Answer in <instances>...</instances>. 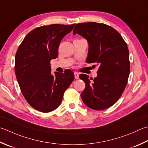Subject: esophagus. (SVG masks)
<instances>
[{
	"label": "esophagus",
	"instance_id": "1",
	"mask_svg": "<svg viewBox=\"0 0 148 148\" xmlns=\"http://www.w3.org/2000/svg\"><path fill=\"white\" fill-rule=\"evenodd\" d=\"M79 73H77V72H74V77H75V79H79Z\"/></svg>",
	"mask_w": 148,
	"mask_h": 148
}]
</instances>
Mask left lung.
I'll return each mask as SVG.
<instances>
[{
  "mask_svg": "<svg viewBox=\"0 0 148 148\" xmlns=\"http://www.w3.org/2000/svg\"><path fill=\"white\" fill-rule=\"evenodd\" d=\"M73 34L87 40L86 62L99 65L97 76L90 79L92 82L88 75H79L85 83L81 94L83 103L95 110L108 108L119 99L128 82L130 71L128 46L116 30L105 24H77Z\"/></svg>",
  "mask_w": 148,
  "mask_h": 148,
  "instance_id": "1",
  "label": "left lung"
}]
</instances>
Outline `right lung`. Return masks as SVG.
<instances>
[{"mask_svg": "<svg viewBox=\"0 0 148 148\" xmlns=\"http://www.w3.org/2000/svg\"><path fill=\"white\" fill-rule=\"evenodd\" d=\"M75 25L52 24L34 29L25 36L16 51L17 82L26 101L40 112L56 109L74 79L73 72L69 69L64 73L52 74L50 62L58 56L61 40Z\"/></svg>", "mask_w": 148, "mask_h": 148, "instance_id": "1", "label": "right lung"}]
</instances>
